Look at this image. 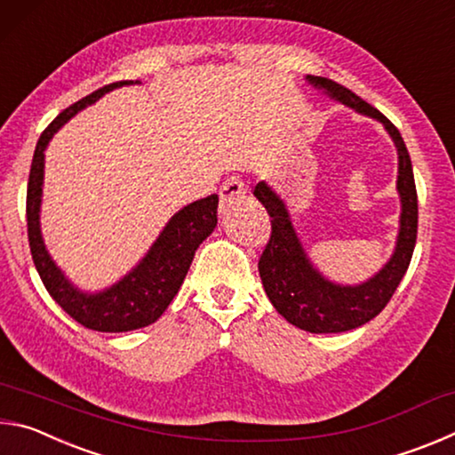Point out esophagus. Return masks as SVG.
<instances>
[{"label": "esophagus", "instance_id": "1", "mask_svg": "<svg viewBox=\"0 0 455 455\" xmlns=\"http://www.w3.org/2000/svg\"><path fill=\"white\" fill-rule=\"evenodd\" d=\"M244 192H246L244 182L238 179V176H230V179L225 180V184L220 187V203L227 204L230 200L241 198L244 196Z\"/></svg>", "mask_w": 455, "mask_h": 455}]
</instances>
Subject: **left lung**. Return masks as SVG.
Wrapping results in <instances>:
<instances>
[{"label":"left lung","instance_id":"1","mask_svg":"<svg viewBox=\"0 0 455 455\" xmlns=\"http://www.w3.org/2000/svg\"><path fill=\"white\" fill-rule=\"evenodd\" d=\"M307 80L345 106L379 120L394 138L399 154L397 190L402 196V220H399L402 227H399L395 252L373 279L357 287H341L323 279L307 259L283 200L265 182H259L252 190L271 217V238L259 259V273L267 297L291 325L309 333H343L377 317L394 297L397 284L402 283L418 238V190H415L411 158L403 138L377 108L329 78L307 76Z\"/></svg>","mask_w":455,"mask_h":455}]
</instances>
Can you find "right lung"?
<instances>
[{"label": "right lung", "instance_id": "1", "mask_svg": "<svg viewBox=\"0 0 455 455\" xmlns=\"http://www.w3.org/2000/svg\"><path fill=\"white\" fill-rule=\"evenodd\" d=\"M124 84H132V80L108 84V86L92 92L90 96L78 100L53 118L37 140L32 168H29L26 198L29 251H32L34 265L40 273L44 287L74 321L92 331H102V333H122V331L140 329L156 321L179 292L198 244L212 233L219 220L217 195L200 198L196 203L184 206L164 227L148 255L142 259V263L114 287L106 289L104 292H96V295H86V292L74 289L50 259L40 233L45 146L60 126H64L76 112H80L88 104H94L106 92L124 86Z\"/></svg>", "mask_w": 455, "mask_h": 455}]
</instances>
